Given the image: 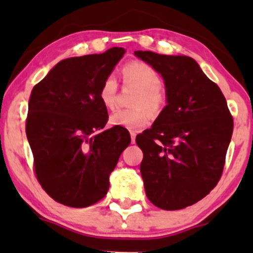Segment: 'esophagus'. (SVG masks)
<instances>
[{
    "mask_svg": "<svg viewBox=\"0 0 253 253\" xmlns=\"http://www.w3.org/2000/svg\"><path fill=\"white\" fill-rule=\"evenodd\" d=\"M136 136H137V133L134 131H132L131 132V141H132V143H134L136 142Z\"/></svg>",
    "mask_w": 253,
    "mask_h": 253,
    "instance_id": "obj_1",
    "label": "esophagus"
}]
</instances>
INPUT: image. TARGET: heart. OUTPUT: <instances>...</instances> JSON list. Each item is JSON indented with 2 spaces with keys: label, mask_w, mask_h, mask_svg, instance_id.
I'll return each instance as SVG.
<instances>
[{
  "label": "heart",
  "mask_w": 253,
  "mask_h": 253,
  "mask_svg": "<svg viewBox=\"0 0 253 253\" xmlns=\"http://www.w3.org/2000/svg\"><path fill=\"white\" fill-rule=\"evenodd\" d=\"M124 79L127 84L139 89L133 101V105L137 108L119 109L114 111L110 116V124L136 131L149 124L150 114L148 110L157 114L164 106L165 96L162 91L163 78L153 66L144 62H131L125 66ZM117 91V79L112 75L108 76L99 89V98L105 108H115Z\"/></svg>",
  "instance_id": "1"
}]
</instances>
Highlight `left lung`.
<instances>
[{
  "label": "left lung",
  "instance_id": "1",
  "mask_svg": "<svg viewBox=\"0 0 253 253\" xmlns=\"http://www.w3.org/2000/svg\"><path fill=\"white\" fill-rule=\"evenodd\" d=\"M165 81L168 105L136 137L141 174L154 206L177 211L195 205L216 186L225 165L234 120L225 98L193 58L134 51Z\"/></svg>",
  "mask_w": 253,
  "mask_h": 253
}]
</instances>
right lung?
Wrapping results in <instances>:
<instances>
[{
    "label": "right lung",
    "mask_w": 253,
    "mask_h": 253,
    "mask_svg": "<svg viewBox=\"0 0 253 253\" xmlns=\"http://www.w3.org/2000/svg\"><path fill=\"white\" fill-rule=\"evenodd\" d=\"M125 52L111 47L66 58L33 88L25 132L34 172L61 205L84 208L103 200L109 175L131 143L124 127L104 129L109 115L99 98L101 83Z\"/></svg>",
    "instance_id": "add662e5"
}]
</instances>
